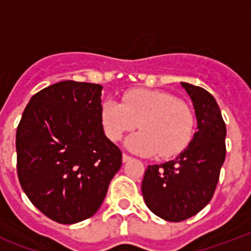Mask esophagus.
<instances>
[{
	"label": "esophagus",
	"instance_id": "1",
	"mask_svg": "<svg viewBox=\"0 0 251 251\" xmlns=\"http://www.w3.org/2000/svg\"><path fill=\"white\" fill-rule=\"evenodd\" d=\"M131 159H133V157L130 156V155H127V153H122V160H124V163H126V161H129V160H131Z\"/></svg>",
	"mask_w": 251,
	"mask_h": 251
}]
</instances>
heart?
Listing matches in <instances>:
<instances>
[{"label":"heart","instance_id":"1","mask_svg":"<svg viewBox=\"0 0 251 251\" xmlns=\"http://www.w3.org/2000/svg\"><path fill=\"white\" fill-rule=\"evenodd\" d=\"M101 121L109 139L117 142L138 125L141 131L127 146L143 155L175 156L190 142L194 116L186 104L163 91L133 90L124 104L108 99L101 105Z\"/></svg>","mask_w":251,"mask_h":251}]
</instances>
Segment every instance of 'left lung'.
Wrapping results in <instances>:
<instances>
[{
    "instance_id": "1",
    "label": "left lung",
    "mask_w": 251,
    "mask_h": 251,
    "mask_svg": "<svg viewBox=\"0 0 251 251\" xmlns=\"http://www.w3.org/2000/svg\"><path fill=\"white\" fill-rule=\"evenodd\" d=\"M197 116V133L175 160L149 165L142 194L153 214L167 222H182L208 204L226 160V122L212 95L202 87L181 83Z\"/></svg>"
}]
</instances>
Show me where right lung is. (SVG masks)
Returning a JSON list of instances; mask_svg holds the SVG:
<instances>
[{"instance_id": "right-lung-1", "label": "right lung", "mask_w": 251, "mask_h": 251, "mask_svg": "<svg viewBox=\"0 0 251 251\" xmlns=\"http://www.w3.org/2000/svg\"><path fill=\"white\" fill-rule=\"evenodd\" d=\"M102 86L64 80L31 98L17 129V173L33 206L60 224L101 206L122 152L104 134Z\"/></svg>"}]
</instances>
